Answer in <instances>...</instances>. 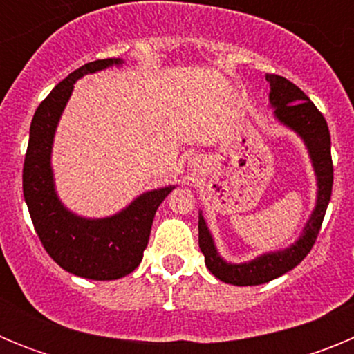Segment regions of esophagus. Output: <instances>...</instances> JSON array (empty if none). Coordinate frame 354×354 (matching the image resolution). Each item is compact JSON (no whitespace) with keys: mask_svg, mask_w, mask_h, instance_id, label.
I'll return each mask as SVG.
<instances>
[{"mask_svg":"<svg viewBox=\"0 0 354 354\" xmlns=\"http://www.w3.org/2000/svg\"><path fill=\"white\" fill-rule=\"evenodd\" d=\"M189 167H192V168L200 167V159H198V158H196V159H192V161H189Z\"/></svg>","mask_w":354,"mask_h":354,"instance_id":"esophagus-1","label":"esophagus"}]
</instances>
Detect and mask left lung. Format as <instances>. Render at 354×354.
I'll use <instances>...</instances> for the list:
<instances>
[{"label":"left lung","mask_w":354,"mask_h":354,"mask_svg":"<svg viewBox=\"0 0 354 354\" xmlns=\"http://www.w3.org/2000/svg\"><path fill=\"white\" fill-rule=\"evenodd\" d=\"M270 83V106L273 117L280 126L296 133L306 147L315 174V205L308 216L301 234L287 248L266 252L246 262H228L216 248L214 237L198 211V246L205 257L207 270L218 280L230 286H261L294 270L314 246L324 212L330 204L333 186V165H331V140L328 124L314 102L294 83L277 74H266Z\"/></svg>","instance_id":"left-lung-1"}]
</instances>
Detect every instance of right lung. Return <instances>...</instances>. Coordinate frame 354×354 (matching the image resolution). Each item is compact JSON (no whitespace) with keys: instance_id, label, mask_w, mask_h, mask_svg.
Returning a JSON list of instances; mask_svg holds the SVG:
<instances>
[{"instance_id":"right-lung-1","label":"right lung","mask_w":354,"mask_h":354,"mask_svg":"<svg viewBox=\"0 0 354 354\" xmlns=\"http://www.w3.org/2000/svg\"><path fill=\"white\" fill-rule=\"evenodd\" d=\"M122 64V58L90 62L56 84L33 115L24 158L23 193L37 236L56 264L88 280H118L138 268L156 211L175 189L174 184L149 189L104 218H86L72 212L56 192L53 143L74 83L86 74Z\"/></svg>"}]
</instances>
